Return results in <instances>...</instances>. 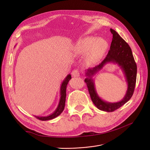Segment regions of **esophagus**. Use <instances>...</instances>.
<instances>
[{
	"label": "esophagus",
	"mask_w": 150,
	"mask_h": 150,
	"mask_svg": "<svg viewBox=\"0 0 150 150\" xmlns=\"http://www.w3.org/2000/svg\"><path fill=\"white\" fill-rule=\"evenodd\" d=\"M72 76H74V77H78V76H80V72H79V71H78V70H76V69L72 71Z\"/></svg>",
	"instance_id": "esophagus-1"
}]
</instances>
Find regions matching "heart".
Masks as SVG:
<instances>
[{"label":"heart","instance_id":"1","mask_svg":"<svg viewBox=\"0 0 150 150\" xmlns=\"http://www.w3.org/2000/svg\"><path fill=\"white\" fill-rule=\"evenodd\" d=\"M108 47V44L105 39L90 36L78 42L76 45V49L78 52L81 53L88 52L89 50L87 59L91 63H95L103 56Z\"/></svg>","mask_w":150,"mask_h":150}]
</instances>
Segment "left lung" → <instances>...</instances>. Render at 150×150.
Returning a JSON list of instances; mask_svg holds the SVG:
<instances>
[{
	"mask_svg": "<svg viewBox=\"0 0 150 150\" xmlns=\"http://www.w3.org/2000/svg\"><path fill=\"white\" fill-rule=\"evenodd\" d=\"M110 31L113 38L108 54L98 66L87 70L86 75L89 78L84 80L93 103L100 110L106 112L115 111L130 100L134 91L137 77V65L129 45L114 30L111 28ZM108 62H116L122 67L128 82L129 88L125 97L122 101L114 104L106 103L98 97L90 76Z\"/></svg>",
	"mask_w": 150,
	"mask_h": 150,
	"instance_id": "left-lung-1",
	"label": "left lung"
}]
</instances>
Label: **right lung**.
<instances>
[{
  "label": "right lung",
  "mask_w": 150,
  "mask_h": 150,
  "mask_svg": "<svg viewBox=\"0 0 150 150\" xmlns=\"http://www.w3.org/2000/svg\"><path fill=\"white\" fill-rule=\"evenodd\" d=\"M72 78L70 75H67L66 77V80L62 82L61 86V98H60V101L59 103L58 106V108L57 109L56 111H54L52 114L50 115L49 116L47 117H36L35 116L36 118H37L39 120H42V121H45V120H49L54 119V118L58 117L59 115L63 111V110L64 109L65 106V102H66V88H67V84H68L69 81Z\"/></svg>",
  "instance_id": "add662e5"
}]
</instances>
